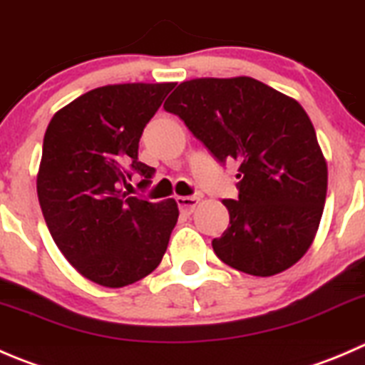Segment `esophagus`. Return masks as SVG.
I'll return each instance as SVG.
<instances>
[{"instance_id": "obj_1", "label": "esophagus", "mask_w": 365, "mask_h": 365, "mask_svg": "<svg viewBox=\"0 0 365 365\" xmlns=\"http://www.w3.org/2000/svg\"><path fill=\"white\" fill-rule=\"evenodd\" d=\"M175 202H178L181 212H184V215H191V212L195 211V207L198 205V202H200V197H195V195L193 197H178Z\"/></svg>"}]
</instances>
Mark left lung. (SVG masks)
<instances>
[{
    "instance_id": "obj_1",
    "label": "left lung",
    "mask_w": 365,
    "mask_h": 365,
    "mask_svg": "<svg viewBox=\"0 0 365 365\" xmlns=\"http://www.w3.org/2000/svg\"><path fill=\"white\" fill-rule=\"evenodd\" d=\"M163 108L220 161L236 160L237 200L212 250L230 268L272 277L312 245L327 198L328 170L316 131L298 101L254 78L184 81Z\"/></svg>"
}]
</instances>
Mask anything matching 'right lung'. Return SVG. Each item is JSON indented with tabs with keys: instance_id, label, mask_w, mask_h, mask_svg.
<instances>
[{
	"instance_id": "1",
	"label": "right lung",
	"mask_w": 365,
	"mask_h": 365,
	"mask_svg": "<svg viewBox=\"0 0 365 365\" xmlns=\"http://www.w3.org/2000/svg\"><path fill=\"white\" fill-rule=\"evenodd\" d=\"M174 83L93 88L49 122L37 193L48 229L68 262L92 282L124 287L158 268L179 209L122 191L133 174L150 186L154 168L138 143ZM131 186V184H129Z\"/></svg>"
}]
</instances>
